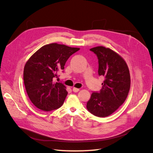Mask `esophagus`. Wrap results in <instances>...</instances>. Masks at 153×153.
Segmentation results:
<instances>
[{"label":"esophagus","instance_id":"esophagus-1","mask_svg":"<svg viewBox=\"0 0 153 153\" xmlns=\"http://www.w3.org/2000/svg\"><path fill=\"white\" fill-rule=\"evenodd\" d=\"M79 89H78V88H76V87H73V92H78L79 91Z\"/></svg>","mask_w":153,"mask_h":153}]
</instances>
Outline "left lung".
<instances>
[{
    "label": "left lung",
    "mask_w": 153,
    "mask_h": 153,
    "mask_svg": "<svg viewBox=\"0 0 153 153\" xmlns=\"http://www.w3.org/2000/svg\"><path fill=\"white\" fill-rule=\"evenodd\" d=\"M98 59V75L105 80L99 92H92L87 109L95 116L105 117L117 110L126 100L130 89V74L121 56L102 46L90 49Z\"/></svg>",
    "instance_id": "left-lung-1"
}]
</instances>
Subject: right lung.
<instances>
[{"label": "right lung", "instance_id": "right-lung-1", "mask_svg": "<svg viewBox=\"0 0 153 153\" xmlns=\"http://www.w3.org/2000/svg\"><path fill=\"white\" fill-rule=\"evenodd\" d=\"M79 48L51 43L40 48L27 61L24 69V80L31 102L41 110L49 112L63 105L68 92L62 83L53 82L58 71L72 54Z\"/></svg>", "mask_w": 153, "mask_h": 153}]
</instances>
